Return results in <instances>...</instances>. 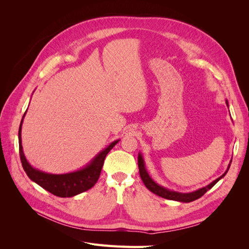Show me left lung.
I'll return each instance as SVG.
<instances>
[{"label": "left lung", "instance_id": "8db88e82", "mask_svg": "<svg viewBox=\"0 0 249 249\" xmlns=\"http://www.w3.org/2000/svg\"><path fill=\"white\" fill-rule=\"evenodd\" d=\"M227 105L229 106V103L227 101ZM231 160L229 164L228 169L225 170V172L221 177H219L218 178H216L215 180H213L212 183L209 184L206 187H202L200 189L196 190V191H193V192H189V193H182V192H178V191H173L170 189H167V188H165L159 184H157L155 180L150 178V176L148 175V172L145 168V163H144V159H143V157L141 155V153L138 154V167H139V173H140V177L143 184L145 185V187L149 191H152L153 193L157 194L158 196H161L163 198H166V199H170V200H176V201H180V202H191L193 200H196L199 197H201L203 194H205L208 190H210L211 188H212L218 180L221 179L225 175H227V172L230 169L231 166Z\"/></svg>", "mask_w": 249, "mask_h": 249}]
</instances>
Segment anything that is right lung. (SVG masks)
Masks as SVG:
<instances>
[{"label": "right lung", "mask_w": 249, "mask_h": 249, "mask_svg": "<svg viewBox=\"0 0 249 249\" xmlns=\"http://www.w3.org/2000/svg\"><path fill=\"white\" fill-rule=\"evenodd\" d=\"M26 112L24 116H22L18 130V145L22 168L26 171L27 176L30 178V179L33 180L37 185L42 187L43 189H46L47 191L59 197L76 196V195L82 192H85L89 190L90 188H92L100 178L105 158H106L110 150L114 147L116 143L119 142V139L111 142L106 148H104L102 152L97 154L86 166L82 167L79 170L69 173H62V175H54V173L44 172L39 169L34 168L32 165L27 161L24 150H22L21 124L22 120H24V117L26 115Z\"/></svg>", "instance_id": "1"}]
</instances>
